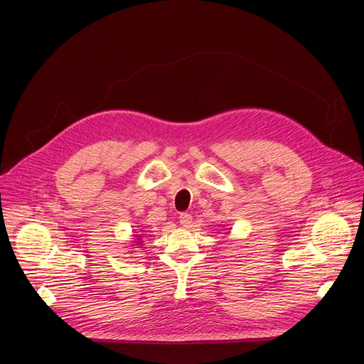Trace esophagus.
<instances>
[{
  "instance_id": "esophagus-1",
  "label": "esophagus",
  "mask_w": 364,
  "mask_h": 364,
  "mask_svg": "<svg viewBox=\"0 0 364 364\" xmlns=\"http://www.w3.org/2000/svg\"><path fill=\"white\" fill-rule=\"evenodd\" d=\"M179 223L183 226V228H191L193 225V215L188 214V213H182L179 215Z\"/></svg>"
}]
</instances>
